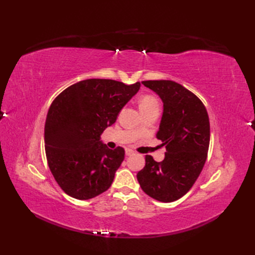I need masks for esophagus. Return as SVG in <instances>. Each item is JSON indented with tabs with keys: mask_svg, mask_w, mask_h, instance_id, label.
<instances>
[{
	"mask_svg": "<svg viewBox=\"0 0 255 255\" xmlns=\"http://www.w3.org/2000/svg\"><path fill=\"white\" fill-rule=\"evenodd\" d=\"M134 152L131 150V149H126V155L129 156V155H132Z\"/></svg>",
	"mask_w": 255,
	"mask_h": 255,
	"instance_id": "obj_1",
	"label": "esophagus"
}]
</instances>
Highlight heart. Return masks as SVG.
Returning a JSON list of instances; mask_svg holds the SVG:
<instances>
[{"instance_id": "1", "label": "heart", "mask_w": 255, "mask_h": 255, "mask_svg": "<svg viewBox=\"0 0 255 255\" xmlns=\"http://www.w3.org/2000/svg\"><path fill=\"white\" fill-rule=\"evenodd\" d=\"M139 107L140 110H141V112L147 111V110H150V108L159 107V103L156 101L155 97L152 95H143L139 101ZM136 131H139V128L136 129Z\"/></svg>"}]
</instances>
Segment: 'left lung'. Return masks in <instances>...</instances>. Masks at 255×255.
<instances>
[{"label":"left lung","instance_id":"obj_1","mask_svg":"<svg viewBox=\"0 0 255 255\" xmlns=\"http://www.w3.org/2000/svg\"><path fill=\"white\" fill-rule=\"evenodd\" d=\"M142 84L163 102L156 138L166 152L161 162L145 155L137 180L150 197L171 203L192 188L203 170L209 148V117L203 102L174 81H143Z\"/></svg>","mask_w":255,"mask_h":255}]
</instances>
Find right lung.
I'll return each mask as SVG.
<instances>
[{
    "label": "right lung",
    "instance_id": "1",
    "mask_svg": "<svg viewBox=\"0 0 255 255\" xmlns=\"http://www.w3.org/2000/svg\"><path fill=\"white\" fill-rule=\"evenodd\" d=\"M139 89V82L89 79L69 86L51 103L45 124L47 162L69 196L86 200L111 187L125 150L108 149L101 134Z\"/></svg>",
    "mask_w": 255,
    "mask_h": 255
}]
</instances>
